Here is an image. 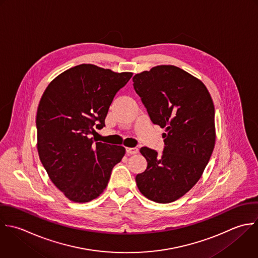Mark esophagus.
<instances>
[{"label": "esophagus", "instance_id": "obj_1", "mask_svg": "<svg viewBox=\"0 0 258 258\" xmlns=\"http://www.w3.org/2000/svg\"><path fill=\"white\" fill-rule=\"evenodd\" d=\"M125 151H126L127 155H135L139 152V150L137 148H126Z\"/></svg>", "mask_w": 258, "mask_h": 258}]
</instances>
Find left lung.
<instances>
[{
	"label": "left lung",
	"mask_w": 258,
	"mask_h": 258,
	"mask_svg": "<svg viewBox=\"0 0 258 258\" xmlns=\"http://www.w3.org/2000/svg\"><path fill=\"white\" fill-rule=\"evenodd\" d=\"M151 120L165 128L161 156L143 147L148 167L138 174L141 193L157 203H171L201 178L215 147V109L205 84L174 65H160L133 77Z\"/></svg>",
	"instance_id": "8db88e82"
}]
</instances>
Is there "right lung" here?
Wrapping results in <instances>:
<instances>
[{
  "label": "right lung",
  "mask_w": 258,
  "mask_h": 258,
  "mask_svg": "<svg viewBox=\"0 0 258 258\" xmlns=\"http://www.w3.org/2000/svg\"><path fill=\"white\" fill-rule=\"evenodd\" d=\"M133 76L93 64L74 66L54 78L37 109V150L52 183L75 203L97 198L125 149L93 144L116 92Z\"/></svg>",
  "instance_id": "add662e5"
}]
</instances>
